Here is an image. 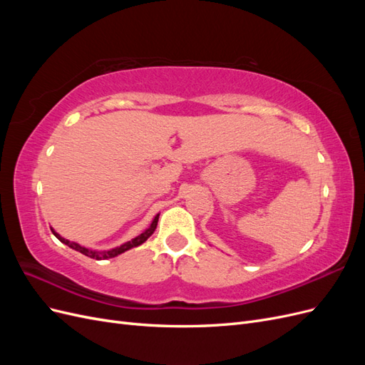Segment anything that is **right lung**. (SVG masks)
Masks as SVG:
<instances>
[{
    "mask_svg": "<svg viewBox=\"0 0 365 365\" xmlns=\"http://www.w3.org/2000/svg\"><path fill=\"white\" fill-rule=\"evenodd\" d=\"M158 217H160V213H158L155 217H153L152 224H150L145 231H143L141 235H138L137 237L130 239L129 242H125L123 245L111 248V250H106V251H97V250H91V248L82 247L81 244H77V242H71V240H68V239L62 237V236H61L59 233H56V231H54L53 228H51V231H53V235L56 236V237L62 242V244H65L67 247H70V248H73V250H76V251H79V252L85 254V256L91 257V259H96V260H106V259H113V257L118 256V254L125 252V251H128V250H130V248H135V247H138V245H141V244H145V242L153 235V231H155L157 224H158Z\"/></svg>",
    "mask_w": 365,
    "mask_h": 365,
    "instance_id": "1",
    "label": "right lung"
}]
</instances>
